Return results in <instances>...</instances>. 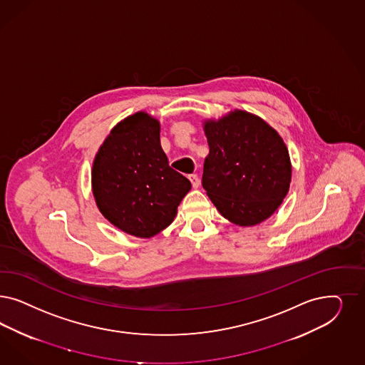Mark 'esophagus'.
<instances>
[{
    "label": "esophagus",
    "instance_id": "34e87169",
    "mask_svg": "<svg viewBox=\"0 0 365 365\" xmlns=\"http://www.w3.org/2000/svg\"><path fill=\"white\" fill-rule=\"evenodd\" d=\"M189 181L192 182V187L193 188H199V185H200V180H199V176L197 175H189Z\"/></svg>",
    "mask_w": 365,
    "mask_h": 365
}]
</instances>
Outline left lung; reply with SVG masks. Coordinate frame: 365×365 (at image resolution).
Wrapping results in <instances>:
<instances>
[{
    "mask_svg": "<svg viewBox=\"0 0 365 365\" xmlns=\"http://www.w3.org/2000/svg\"><path fill=\"white\" fill-rule=\"evenodd\" d=\"M204 131L210 154L201 184L217 211L242 227L269 219L292 181L289 150L281 135L242 110L205 120Z\"/></svg>",
    "mask_w": 365,
    "mask_h": 365,
    "instance_id": "8db88e82",
    "label": "left lung"
}]
</instances>
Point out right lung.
<instances>
[{
	"instance_id": "add662e5",
	"label": "right lung",
	"mask_w": 365,
	"mask_h": 365,
	"mask_svg": "<svg viewBox=\"0 0 365 365\" xmlns=\"http://www.w3.org/2000/svg\"><path fill=\"white\" fill-rule=\"evenodd\" d=\"M91 184L102 215L137 237H152L172 223L192 187L169 166L160 122L143 111L110 131L95 155Z\"/></svg>"
}]
</instances>
